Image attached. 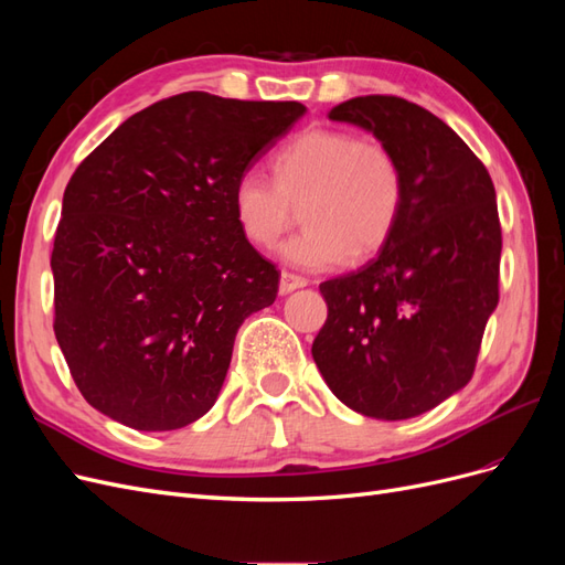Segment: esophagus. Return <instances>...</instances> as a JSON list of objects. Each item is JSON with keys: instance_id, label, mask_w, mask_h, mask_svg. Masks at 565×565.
Listing matches in <instances>:
<instances>
[{"instance_id": "esophagus-1", "label": "esophagus", "mask_w": 565, "mask_h": 565, "mask_svg": "<svg viewBox=\"0 0 565 565\" xmlns=\"http://www.w3.org/2000/svg\"><path fill=\"white\" fill-rule=\"evenodd\" d=\"M306 285H309V280L301 278V276H295V273H287V270L280 273V285H278L280 295H289V292H295V289L306 287Z\"/></svg>"}]
</instances>
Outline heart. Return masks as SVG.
Wrapping results in <instances>:
<instances>
[{"label": "heart", "instance_id": "obj_1", "mask_svg": "<svg viewBox=\"0 0 565 565\" xmlns=\"http://www.w3.org/2000/svg\"><path fill=\"white\" fill-rule=\"evenodd\" d=\"M276 181L259 169L235 179L231 204L249 243L270 247L303 207L306 228L280 247V259L328 270L377 252L396 226L403 177L396 158L341 129H309L273 158Z\"/></svg>", "mask_w": 565, "mask_h": 565}]
</instances>
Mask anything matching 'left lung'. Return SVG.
<instances>
[{
  "label": "left lung",
  "mask_w": 565,
  "mask_h": 565,
  "mask_svg": "<svg viewBox=\"0 0 565 565\" xmlns=\"http://www.w3.org/2000/svg\"><path fill=\"white\" fill-rule=\"evenodd\" d=\"M330 119L370 131L396 158L403 202L377 256L320 285L328 320L311 353L347 407L409 419L469 384L498 309L494 185L443 119L405 98L355 96Z\"/></svg>",
  "instance_id": "obj_1"
}]
</instances>
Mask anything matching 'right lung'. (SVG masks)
I'll return each mask as SVG.
<instances>
[{
  "label": "right lung",
  "instance_id": "add662e5",
  "mask_svg": "<svg viewBox=\"0 0 565 565\" xmlns=\"http://www.w3.org/2000/svg\"><path fill=\"white\" fill-rule=\"evenodd\" d=\"M303 113L188 92L131 115L75 169L51 252L54 332L98 413L139 431L210 413L237 330L278 295L233 183Z\"/></svg>",
  "mask_w": 565,
  "mask_h": 565
}]
</instances>
